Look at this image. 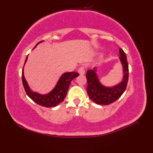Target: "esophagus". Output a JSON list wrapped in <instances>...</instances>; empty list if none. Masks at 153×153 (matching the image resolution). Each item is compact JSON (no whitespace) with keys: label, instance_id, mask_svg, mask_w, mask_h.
Here are the masks:
<instances>
[{"label":"esophagus","instance_id":"34e87169","mask_svg":"<svg viewBox=\"0 0 153 153\" xmlns=\"http://www.w3.org/2000/svg\"><path fill=\"white\" fill-rule=\"evenodd\" d=\"M85 67H84V66L80 67L79 69H78V73L80 75H84V74H85Z\"/></svg>","mask_w":153,"mask_h":153}]
</instances>
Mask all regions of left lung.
<instances>
[{
  "label": "left lung",
  "mask_w": 153,
  "mask_h": 153,
  "mask_svg": "<svg viewBox=\"0 0 153 153\" xmlns=\"http://www.w3.org/2000/svg\"><path fill=\"white\" fill-rule=\"evenodd\" d=\"M119 53L120 60L122 64L123 76L122 82L117 85L113 87L103 85L97 76V68L87 71V94L90 99L97 105H108L114 102L122 96L126 89L129 77L128 64L126 55L122 48H120Z\"/></svg>",
  "instance_id": "1"
}]
</instances>
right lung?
Masks as SVG:
<instances>
[{
    "label": "right lung",
    "instance_id": "right-lung-1",
    "mask_svg": "<svg viewBox=\"0 0 153 153\" xmlns=\"http://www.w3.org/2000/svg\"><path fill=\"white\" fill-rule=\"evenodd\" d=\"M42 42H43V41L39 42L35 45L34 48L37 47V45L42 43ZM27 56L25 58L24 68L25 62H27ZM24 68H23L22 70V78L23 85H24L25 92H26L28 97L31 99L33 100L35 103L45 107L56 106L59 105L60 102H62L66 96L71 82L79 75L78 73L75 72V71H73V72H66L63 74L60 77V79H58L56 86L54 87V88L51 92L45 94V95H41V94L37 92L32 91L30 88V86L28 85L27 81L25 79L24 75Z\"/></svg>",
    "mask_w": 153,
    "mask_h": 153
}]
</instances>
